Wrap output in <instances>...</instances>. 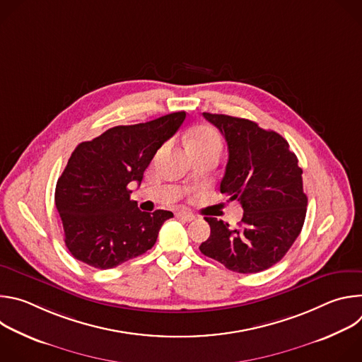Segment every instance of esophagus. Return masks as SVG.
<instances>
[{
	"label": "esophagus",
	"mask_w": 362,
	"mask_h": 362,
	"mask_svg": "<svg viewBox=\"0 0 362 362\" xmlns=\"http://www.w3.org/2000/svg\"><path fill=\"white\" fill-rule=\"evenodd\" d=\"M176 218H179V219H182V221H185V222H192V221H194V215L190 214V212H186V211H179V212H176Z\"/></svg>",
	"instance_id": "1"
}]
</instances>
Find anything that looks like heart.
<instances>
[{
	"instance_id": "obj_1",
	"label": "heart",
	"mask_w": 362,
	"mask_h": 362,
	"mask_svg": "<svg viewBox=\"0 0 362 362\" xmlns=\"http://www.w3.org/2000/svg\"><path fill=\"white\" fill-rule=\"evenodd\" d=\"M186 144L189 151H204V150H214L221 151L222 140L218 132L209 126H199L193 129L186 139Z\"/></svg>"
}]
</instances>
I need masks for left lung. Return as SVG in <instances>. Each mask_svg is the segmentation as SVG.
I'll list each match as a JSON object with an SVG mask.
<instances>
[{
    "label": "left lung",
    "instance_id": "left-lung-1",
    "mask_svg": "<svg viewBox=\"0 0 362 362\" xmlns=\"http://www.w3.org/2000/svg\"><path fill=\"white\" fill-rule=\"evenodd\" d=\"M223 134L229 159L221 193L238 199L243 218L232 229L216 218H204L209 239L203 255L239 274H256L279 262L303 226L308 197L302 169L288 141L255 122L203 113Z\"/></svg>",
    "mask_w": 362,
    "mask_h": 362
}]
</instances>
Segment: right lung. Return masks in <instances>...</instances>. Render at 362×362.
Instances as JSON below:
<instances>
[{"mask_svg": "<svg viewBox=\"0 0 362 362\" xmlns=\"http://www.w3.org/2000/svg\"><path fill=\"white\" fill-rule=\"evenodd\" d=\"M185 119V112H176L147 123L116 126L74 148L57 180L54 202L66 246L77 261L110 269L156 243L173 214L141 212L130 200L129 185H140L154 154Z\"/></svg>", "mask_w": 362, "mask_h": 362, "instance_id": "obj_1", "label": "right lung"}]
</instances>
